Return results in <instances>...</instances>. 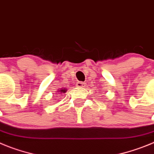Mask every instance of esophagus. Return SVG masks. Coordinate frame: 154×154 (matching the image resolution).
Masks as SVG:
<instances>
[{"label":"esophagus","instance_id":"1","mask_svg":"<svg viewBox=\"0 0 154 154\" xmlns=\"http://www.w3.org/2000/svg\"><path fill=\"white\" fill-rule=\"evenodd\" d=\"M85 86V84L84 82H81V81H79V82L77 83V87H83Z\"/></svg>","mask_w":154,"mask_h":154}]
</instances>
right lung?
Returning <instances> with one entry per match:
<instances>
[{
    "mask_svg": "<svg viewBox=\"0 0 154 154\" xmlns=\"http://www.w3.org/2000/svg\"><path fill=\"white\" fill-rule=\"evenodd\" d=\"M66 91H66V90H65V89H61V90H60V93H65V92H66Z\"/></svg>",
    "mask_w": 154,
    "mask_h": 154,
    "instance_id": "obj_1",
    "label": "right lung"
}]
</instances>
